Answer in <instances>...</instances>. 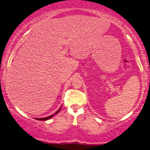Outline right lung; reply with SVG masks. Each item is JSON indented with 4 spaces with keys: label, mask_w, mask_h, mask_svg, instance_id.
<instances>
[{
    "label": "right lung",
    "mask_w": 150,
    "mask_h": 150,
    "mask_svg": "<svg viewBox=\"0 0 150 150\" xmlns=\"http://www.w3.org/2000/svg\"><path fill=\"white\" fill-rule=\"evenodd\" d=\"M62 109V107L59 108V109L57 111V112L55 113H54V114H52V115H50V116H48V117H43V118H36L37 119V120H48V119H50L51 117H52V116L54 115H55V114H57V113H59V111H60V109Z\"/></svg>",
    "instance_id": "1"
}]
</instances>
